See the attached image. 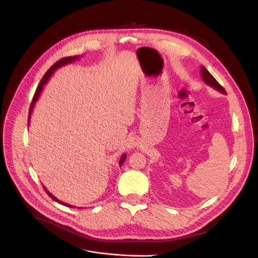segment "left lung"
<instances>
[{
    "label": "left lung",
    "instance_id": "8db88e82",
    "mask_svg": "<svg viewBox=\"0 0 258 258\" xmlns=\"http://www.w3.org/2000/svg\"><path fill=\"white\" fill-rule=\"evenodd\" d=\"M200 75H201V78H202L203 82H204L206 85L210 86L211 88L215 89L216 91H218V92H220V93L227 94V93H226V91H225V89L217 83V81H216V80H215V79L210 75L209 71H208L204 66H201V69H200Z\"/></svg>",
    "mask_w": 258,
    "mask_h": 258
}]
</instances>
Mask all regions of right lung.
<instances>
[{
    "mask_svg": "<svg viewBox=\"0 0 258 258\" xmlns=\"http://www.w3.org/2000/svg\"><path fill=\"white\" fill-rule=\"evenodd\" d=\"M81 58V56H73V57H67V58H62L61 60H59L58 62H56L46 73H45V76L43 77V79H42V81H41V83H40V85H39V87L36 88V91H35V93H34V96H33V98H32V102H31V104H30V107H29V112H28V125H29V122H30V117H31V113H32V110H33V108H34V105H35V102L39 100V98H40V96H41V94H42V92H43V89H44V86L48 83V81H49V79L52 77V75L54 73V71H56L58 68H60V67H62V66H64V65H67V64H70V63H72V62H75V61H77V60H79ZM125 158H126V154H123L122 156H121V158H120V160H119V166H121L122 164H123V162H124V160H125ZM44 189H45V191L47 192V194L54 200V201H56V202H58V203H60V204H62V205H64V206H67V207H75V206H72V205H70V204H68V203H65V202H63V201H60L59 199H57L55 196H53L45 187H44ZM79 208H82V207H79Z\"/></svg>",
    "mask_w": 258,
    "mask_h": 258,
    "instance_id": "right-lung-1",
    "label": "right lung"
}]
</instances>
